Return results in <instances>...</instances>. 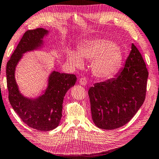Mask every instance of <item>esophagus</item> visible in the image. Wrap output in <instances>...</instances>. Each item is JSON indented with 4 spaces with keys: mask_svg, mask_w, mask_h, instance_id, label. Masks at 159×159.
<instances>
[{
    "mask_svg": "<svg viewBox=\"0 0 159 159\" xmlns=\"http://www.w3.org/2000/svg\"><path fill=\"white\" fill-rule=\"evenodd\" d=\"M87 79H86L85 78H81V79L79 80V83L81 85H85L87 84Z\"/></svg>",
    "mask_w": 159,
    "mask_h": 159,
    "instance_id": "esophagus-1",
    "label": "esophagus"
}]
</instances>
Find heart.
<instances>
[{"instance_id": "b5f03b06", "label": "heart", "mask_w": 159, "mask_h": 159, "mask_svg": "<svg viewBox=\"0 0 159 159\" xmlns=\"http://www.w3.org/2000/svg\"><path fill=\"white\" fill-rule=\"evenodd\" d=\"M92 60L91 71L96 78L111 79L121 67L123 52L119 45L105 39H93L82 43L79 52L74 50L66 52V61L74 68H81L84 61Z\"/></svg>"}]
</instances>
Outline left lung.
<instances>
[{"instance_id": "left-lung-1", "label": "left lung", "mask_w": 159, "mask_h": 159, "mask_svg": "<svg viewBox=\"0 0 159 159\" xmlns=\"http://www.w3.org/2000/svg\"><path fill=\"white\" fill-rule=\"evenodd\" d=\"M147 79L146 64L132 43L124 68L117 76L95 83L88 90L92 119L97 127L113 130L130 121L144 101Z\"/></svg>"}]
</instances>
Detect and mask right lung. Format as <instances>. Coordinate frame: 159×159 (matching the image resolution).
<instances>
[{
  "mask_svg": "<svg viewBox=\"0 0 159 159\" xmlns=\"http://www.w3.org/2000/svg\"><path fill=\"white\" fill-rule=\"evenodd\" d=\"M49 33L43 28L26 31L6 66L9 101L12 109L24 123L39 131L52 130L59 125L64 96L76 81L74 74L54 70L48 76L47 86L41 95L29 98L21 93L15 78L17 64L25 53L41 50L44 47L43 38Z\"/></svg>",
  "mask_w": 159,
  "mask_h": 159,
  "instance_id": "right-lung-1",
  "label": "right lung"
}]
</instances>
